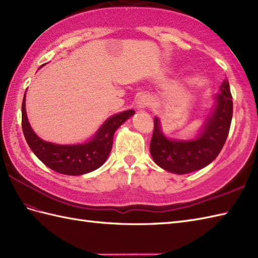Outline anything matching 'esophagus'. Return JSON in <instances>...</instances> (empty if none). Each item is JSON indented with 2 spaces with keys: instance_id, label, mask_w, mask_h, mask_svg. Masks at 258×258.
I'll list each match as a JSON object with an SVG mask.
<instances>
[{
  "instance_id": "obj_1",
  "label": "esophagus",
  "mask_w": 258,
  "mask_h": 258,
  "mask_svg": "<svg viewBox=\"0 0 258 258\" xmlns=\"http://www.w3.org/2000/svg\"><path fill=\"white\" fill-rule=\"evenodd\" d=\"M151 102L150 97L147 95H142L138 98V101H136V106H138L139 109H144L147 105H149Z\"/></svg>"
}]
</instances>
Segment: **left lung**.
Wrapping results in <instances>:
<instances>
[{
  "instance_id": "obj_1",
  "label": "left lung",
  "mask_w": 258,
  "mask_h": 258,
  "mask_svg": "<svg viewBox=\"0 0 258 258\" xmlns=\"http://www.w3.org/2000/svg\"><path fill=\"white\" fill-rule=\"evenodd\" d=\"M215 103L195 139L172 140L164 135L160 118H154L150 151L158 166L174 174H187L207 166L220 154L231 127L233 101L228 80L220 87Z\"/></svg>"
}]
</instances>
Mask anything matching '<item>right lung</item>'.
<instances>
[{
    "mask_svg": "<svg viewBox=\"0 0 258 258\" xmlns=\"http://www.w3.org/2000/svg\"><path fill=\"white\" fill-rule=\"evenodd\" d=\"M134 114L135 111L133 109H127L112 115L103 123L92 139L85 143L74 145L54 144L43 141L32 130L26 115L24 94L22 103V128L27 144L38 160L59 174L75 176L95 171L105 163L112 150L114 133Z\"/></svg>",
    "mask_w": 258,
    "mask_h": 258,
    "instance_id": "obj_1",
    "label": "right lung"
}]
</instances>
